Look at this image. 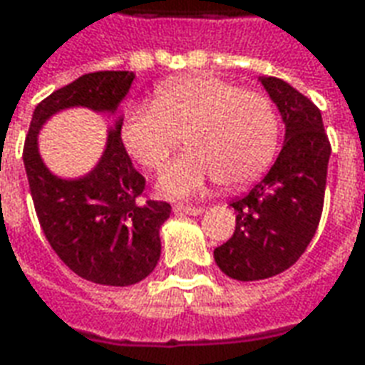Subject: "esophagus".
I'll return each mask as SVG.
<instances>
[{
  "mask_svg": "<svg viewBox=\"0 0 365 365\" xmlns=\"http://www.w3.org/2000/svg\"><path fill=\"white\" fill-rule=\"evenodd\" d=\"M174 211L180 215H201L205 209L203 207H195V205H174Z\"/></svg>",
  "mask_w": 365,
  "mask_h": 365,
  "instance_id": "obj_1",
  "label": "esophagus"
}]
</instances>
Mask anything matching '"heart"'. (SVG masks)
<instances>
[{"label":"heart","mask_w":365,"mask_h":365,"mask_svg":"<svg viewBox=\"0 0 365 365\" xmlns=\"http://www.w3.org/2000/svg\"><path fill=\"white\" fill-rule=\"evenodd\" d=\"M183 135L191 150L158 182L160 193L172 199L199 195L219 180L238 187L260 178L277 150L279 125L268 96L213 74L168 80L152 105L133 107L120 125L127 152L152 172L166 166Z\"/></svg>","instance_id":"heart-1"}]
</instances>
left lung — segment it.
Segmentation results:
<instances>
[{"label": "left lung", "mask_w": 365, "mask_h": 365, "mask_svg": "<svg viewBox=\"0 0 365 365\" xmlns=\"http://www.w3.org/2000/svg\"><path fill=\"white\" fill-rule=\"evenodd\" d=\"M262 86L285 123L274 166L245 197L235 199V235L215 248V262L238 282H256L291 268L313 240L321 221L330 143L319 107L279 78Z\"/></svg>", "instance_id": "1"}]
</instances>
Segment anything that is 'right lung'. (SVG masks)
Segmentation results:
<instances>
[{
  "label": "right lung",
  "instance_id": "add662e5",
  "mask_svg": "<svg viewBox=\"0 0 365 365\" xmlns=\"http://www.w3.org/2000/svg\"><path fill=\"white\" fill-rule=\"evenodd\" d=\"M133 72H91L36 105L23 148V162L44 237L74 274L99 285L125 287L143 282L160 260V227L172 213L166 201H143L144 178L120 138L123 119L107 135L90 174L54 175L38 154V130L58 111L88 107L115 113L130 90Z\"/></svg>",
  "mask_w": 365,
  "mask_h": 365
}]
</instances>
